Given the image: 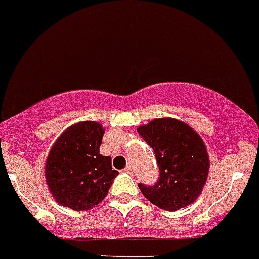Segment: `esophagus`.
<instances>
[{
  "mask_svg": "<svg viewBox=\"0 0 259 259\" xmlns=\"http://www.w3.org/2000/svg\"><path fill=\"white\" fill-rule=\"evenodd\" d=\"M123 172H124V173H129V175H132V173H133V168H132V167H130V166H127L126 168L123 169Z\"/></svg>",
  "mask_w": 259,
  "mask_h": 259,
  "instance_id": "34e87169",
  "label": "esophagus"
}]
</instances>
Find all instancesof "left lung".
Returning <instances> with one entry per match:
<instances>
[{"label":"left lung","mask_w":259,"mask_h":259,"mask_svg":"<svg viewBox=\"0 0 259 259\" xmlns=\"http://www.w3.org/2000/svg\"><path fill=\"white\" fill-rule=\"evenodd\" d=\"M152 147L160 176L151 186L138 187L147 200L166 211H177L195 200L209 173V157L203 140L192 127L171 118L155 119L138 127Z\"/></svg>","instance_id":"left-lung-1"}]
</instances>
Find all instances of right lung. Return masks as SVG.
Returning a JSON list of instances; mask_svg holds the SVG:
<instances>
[{"label":"right lung","mask_w":259,"mask_h":259,"mask_svg":"<svg viewBox=\"0 0 259 259\" xmlns=\"http://www.w3.org/2000/svg\"><path fill=\"white\" fill-rule=\"evenodd\" d=\"M103 134L101 124L82 121L65 130L51 147L45 177L59 204L83 211L107 197L119 173L112 158L99 153Z\"/></svg>","instance_id":"right-lung-1"}]
</instances>
